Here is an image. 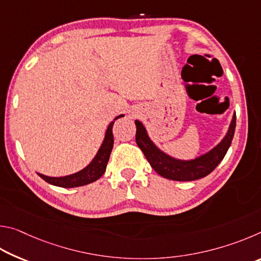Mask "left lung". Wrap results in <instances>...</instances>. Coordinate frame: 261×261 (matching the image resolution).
<instances>
[{"mask_svg":"<svg viewBox=\"0 0 261 261\" xmlns=\"http://www.w3.org/2000/svg\"><path fill=\"white\" fill-rule=\"evenodd\" d=\"M135 123L137 126V145L143 151L144 155L146 156L147 161L153 169L165 178L187 182V180H196L205 177V176L211 174L218 167L219 163L222 161L229 146H230L233 134H235L236 114L233 115L227 136L224 137L218 146L214 147L207 154H204V155L191 161H180L168 156L167 154L161 152L148 138L144 125L139 121H136Z\"/></svg>","mask_w":261,"mask_h":261,"instance_id":"8db88e82","label":"left lung"}]
</instances>
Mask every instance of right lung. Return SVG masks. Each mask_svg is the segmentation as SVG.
<instances>
[{"mask_svg":"<svg viewBox=\"0 0 261 261\" xmlns=\"http://www.w3.org/2000/svg\"><path fill=\"white\" fill-rule=\"evenodd\" d=\"M123 115H120V116H117L115 120H117V118H120ZM113 125L114 122L110 123L107 131H106L103 143L101 145L99 152L96 153L93 161H92L86 168H84L83 170L78 171L76 174L64 176V177H49V176H45L41 174H39V176H40L42 179H45L47 183L61 188L83 187V185L95 182V180L99 179L106 171V167H107L110 153H112V149L114 146Z\"/></svg>","mask_w":261,"mask_h":261,"instance_id":"right-lung-1","label":"right lung"}]
</instances>
